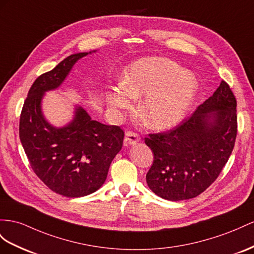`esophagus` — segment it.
<instances>
[{
    "instance_id": "esophagus-1",
    "label": "esophagus",
    "mask_w": 254,
    "mask_h": 254,
    "mask_svg": "<svg viewBox=\"0 0 254 254\" xmlns=\"http://www.w3.org/2000/svg\"><path fill=\"white\" fill-rule=\"evenodd\" d=\"M140 139V136L133 131H127L126 133L125 137V144L126 145H135L136 142Z\"/></svg>"
}]
</instances>
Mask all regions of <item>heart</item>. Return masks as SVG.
<instances>
[{"label":"heart","instance_id":"b5f03b06","mask_svg":"<svg viewBox=\"0 0 254 254\" xmlns=\"http://www.w3.org/2000/svg\"><path fill=\"white\" fill-rule=\"evenodd\" d=\"M197 80L178 64L163 58H146L134 62L125 82L107 93L109 105L125 109L132 99L145 95L139 112L147 126L162 129L184 118L197 92Z\"/></svg>","mask_w":254,"mask_h":254}]
</instances>
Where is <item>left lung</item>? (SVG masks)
Listing matches in <instances>:
<instances>
[{
  "mask_svg": "<svg viewBox=\"0 0 254 254\" xmlns=\"http://www.w3.org/2000/svg\"><path fill=\"white\" fill-rule=\"evenodd\" d=\"M236 106L235 95L222 80L178 126L145 137L153 153L146 175L152 192L168 200L190 199L218 178L235 145Z\"/></svg>",
  "mask_w": 254,
  "mask_h": 254,
  "instance_id": "8db88e82",
  "label": "left lung"
}]
</instances>
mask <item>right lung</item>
Listing matches in <instances>:
<instances>
[{
    "label": "right lung",
    "instance_id": "obj_1",
    "mask_svg": "<svg viewBox=\"0 0 254 254\" xmlns=\"http://www.w3.org/2000/svg\"><path fill=\"white\" fill-rule=\"evenodd\" d=\"M88 54L91 51L70 55L36 78L19 123V137L32 170L51 191L67 197L86 196L100 189L125 138L120 127L92 120L80 106L63 127L51 126L43 115L44 93L59 88L74 64Z\"/></svg>",
    "mask_w": 254,
    "mask_h": 254
}]
</instances>
